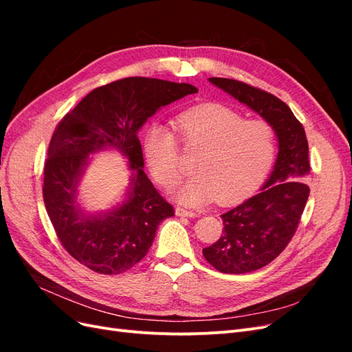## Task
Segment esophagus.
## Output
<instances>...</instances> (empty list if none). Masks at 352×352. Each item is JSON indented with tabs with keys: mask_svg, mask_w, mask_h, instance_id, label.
<instances>
[{
	"mask_svg": "<svg viewBox=\"0 0 352 352\" xmlns=\"http://www.w3.org/2000/svg\"><path fill=\"white\" fill-rule=\"evenodd\" d=\"M175 212H176V216H182V217H197L198 216L195 211L185 210V208H180V207H176Z\"/></svg>",
	"mask_w": 352,
	"mask_h": 352,
	"instance_id": "1",
	"label": "esophagus"
}]
</instances>
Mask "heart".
<instances>
[{"label":"heart","mask_w":352,"mask_h":352,"mask_svg":"<svg viewBox=\"0 0 352 352\" xmlns=\"http://www.w3.org/2000/svg\"><path fill=\"white\" fill-rule=\"evenodd\" d=\"M176 131L188 150H199L194 158L195 173L175 195L186 206L232 204L267 175L274 153L273 127L263 120H245L238 111L221 104H202L180 113ZM145 162L162 186H173L182 177L179 141L168 127L153 123L142 138Z\"/></svg>","instance_id":"heart-1"}]
</instances>
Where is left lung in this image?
I'll use <instances>...</instances> for the list:
<instances>
[{"mask_svg":"<svg viewBox=\"0 0 352 352\" xmlns=\"http://www.w3.org/2000/svg\"><path fill=\"white\" fill-rule=\"evenodd\" d=\"M208 80L260 114L279 142L273 172L260 192L223 212V235L202 250L216 270L243 274L272 263L295 235L310 195L308 142L302 124L278 97L235 79Z\"/></svg>","mask_w":352,"mask_h":352,"instance_id":"left-lung-1","label":"left lung"}]
</instances>
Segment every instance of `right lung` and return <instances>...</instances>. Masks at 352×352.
<instances>
[{
  "instance_id": "1",
  "label": "right lung",
  "mask_w": 352,
  "mask_h": 352,
  "mask_svg": "<svg viewBox=\"0 0 352 352\" xmlns=\"http://www.w3.org/2000/svg\"><path fill=\"white\" fill-rule=\"evenodd\" d=\"M189 83L126 78L91 91L56 127L44 167L45 208L63 247L101 274H120L151 248L162 220L175 216L144 172L138 132L164 105L195 94ZM117 149L130 162L125 201L109 212L87 213L77 185L89 155Z\"/></svg>"
}]
</instances>
